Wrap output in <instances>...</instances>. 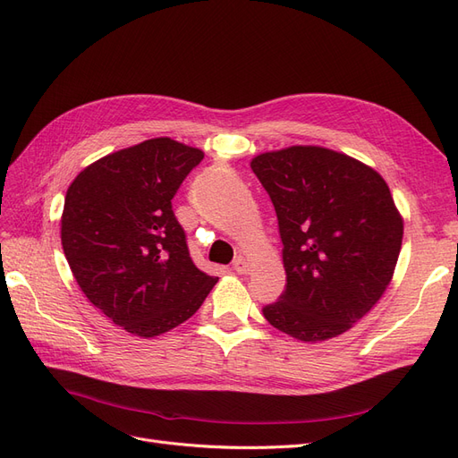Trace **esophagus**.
<instances>
[{"mask_svg": "<svg viewBox=\"0 0 458 458\" xmlns=\"http://www.w3.org/2000/svg\"><path fill=\"white\" fill-rule=\"evenodd\" d=\"M233 271L237 275H246L248 273V261L244 258H237L233 261Z\"/></svg>", "mask_w": 458, "mask_h": 458, "instance_id": "34e87169", "label": "esophagus"}]
</instances>
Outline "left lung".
Here are the masks:
<instances>
[{"mask_svg":"<svg viewBox=\"0 0 458 458\" xmlns=\"http://www.w3.org/2000/svg\"><path fill=\"white\" fill-rule=\"evenodd\" d=\"M275 206L286 288L263 317L293 338L321 342L352 328L392 281L403 221L384 179L323 147L252 160Z\"/></svg>","mask_w":458,"mask_h":458,"instance_id":"8db88e82","label":"left lung"}]
</instances>
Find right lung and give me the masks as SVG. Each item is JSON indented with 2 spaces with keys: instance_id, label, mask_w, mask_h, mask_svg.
<instances>
[{
  "instance_id": "right-lung-1",
  "label": "right lung",
  "mask_w": 458,
  "mask_h": 458,
  "mask_svg": "<svg viewBox=\"0 0 458 458\" xmlns=\"http://www.w3.org/2000/svg\"><path fill=\"white\" fill-rule=\"evenodd\" d=\"M202 158L158 137L93 162L66 191L68 266L93 306L131 335L152 338L182 325L217 283L195 266L172 208Z\"/></svg>"
}]
</instances>
